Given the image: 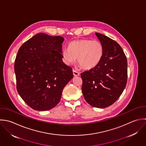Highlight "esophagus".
<instances>
[{
    "label": "esophagus",
    "instance_id": "obj_1",
    "mask_svg": "<svg viewBox=\"0 0 146 146\" xmlns=\"http://www.w3.org/2000/svg\"><path fill=\"white\" fill-rule=\"evenodd\" d=\"M73 75L74 76H78L80 75V73L77 71H76V70H73Z\"/></svg>",
    "mask_w": 146,
    "mask_h": 146
}]
</instances>
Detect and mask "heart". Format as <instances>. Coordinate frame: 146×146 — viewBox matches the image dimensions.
Here are the masks:
<instances>
[{
	"mask_svg": "<svg viewBox=\"0 0 146 146\" xmlns=\"http://www.w3.org/2000/svg\"><path fill=\"white\" fill-rule=\"evenodd\" d=\"M69 49H64L62 56L64 62L67 65L77 61L85 69H91L100 62L103 54V46L98 40L81 39L70 42Z\"/></svg>",
	"mask_w": 146,
	"mask_h": 146,
	"instance_id": "1",
	"label": "heart"
}]
</instances>
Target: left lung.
Returning <instances> with one entry per match:
<instances>
[{
	"mask_svg": "<svg viewBox=\"0 0 146 146\" xmlns=\"http://www.w3.org/2000/svg\"><path fill=\"white\" fill-rule=\"evenodd\" d=\"M103 46V54L94 68L81 74L82 92L91 106L105 108L121 96L127 81V61L121 46L115 40L96 33Z\"/></svg>",
	"mask_w": 146,
	"mask_h": 146,
	"instance_id": "left-lung-1",
	"label": "left lung"
}]
</instances>
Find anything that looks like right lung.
Returning a JSON list of instances; mask_svg holds the SVG:
<instances>
[{
	"mask_svg": "<svg viewBox=\"0 0 146 146\" xmlns=\"http://www.w3.org/2000/svg\"><path fill=\"white\" fill-rule=\"evenodd\" d=\"M61 36L38 33L19 48L15 61L16 89L32 109L46 111L60 102L72 68L62 60Z\"/></svg>",
	"mask_w": 146,
	"mask_h": 146,
	"instance_id": "1",
	"label": "right lung"
}]
</instances>
